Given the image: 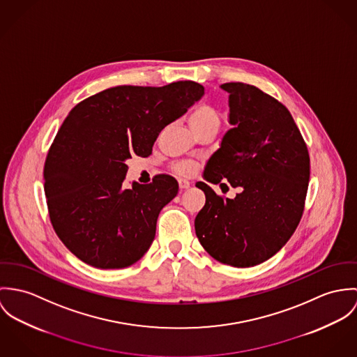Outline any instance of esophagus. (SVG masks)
Segmentation results:
<instances>
[{
    "mask_svg": "<svg viewBox=\"0 0 357 357\" xmlns=\"http://www.w3.org/2000/svg\"><path fill=\"white\" fill-rule=\"evenodd\" d=\"M178 182H179V188H181L182 190H185V189H189V188H190V182H189V181H186V179H179Z\"/></svg>",
    "mask_w": 357,
    "mask_h": 357,
    "instance_id": "34e87169",
    "label": "esophagus"
}]
</instances>
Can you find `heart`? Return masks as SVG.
<instances>
[{
  "label": "heart",
  "mask_w": 357,
  "mask_h": 357,
  "mask_svg": "<svg viewBox=\"0 0 357 357\" xmlns=\"http://www.w3.org/2000/svg\"><path fill=\"white\" fill-rule=\"evenodd\" d=\"M189 124L193 131L204 130L208 127H219L220 118L216 109L209 105H199L189 116ZM175 172L181 176H190L195 172V164L190 161H182L175 164Z\"/></svg>",
  "instance_id": "obj_1"
}]
</instances>
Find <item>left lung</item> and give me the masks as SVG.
Listing matches in <instances>:
<instances>
[{"instance_id": "left-lung-1", "label": "left lung", "mask_w": 357, "mask_h": 357, "mask_svg": "<svg viewBox=\"0 0 357 357\" xmlns=\"http://www.w3.org/2000/svg\"><path fill=\"white\" fill-rule=\"evenodd\" d=\"M220 87L229 93L233 128L206 161L202 176L222 190L227 179L242 192L223 198L197 182L205 205L195 227L215 260L245 268L273 257L297 229L308 190L310 155L290 112L274 97L239 82Z\"/></svg>"}]
</instances>
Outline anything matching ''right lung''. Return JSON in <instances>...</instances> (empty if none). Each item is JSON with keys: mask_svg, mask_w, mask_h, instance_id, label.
<instances>
[{"mask_svg": "<svg viewBox=\"0 0 357 357\" xmlns=\"http://www.w3.org/2000/svg\"><path fill=\"white\" fill-rule=\"evenodd\" d=\"M204 96L192 80L161 87L116 86L71 109L45 161V196L52 226L86 264L124 268L156 236L160 211L178 195L169 175L124 189L126 160L152 155L160 131Z\"/></svg>", "mask_w": 357, "mask_h": 357, "instance_id": "add662e5", "label": "right lung"}]
</instances>
